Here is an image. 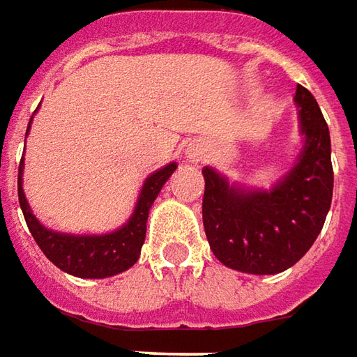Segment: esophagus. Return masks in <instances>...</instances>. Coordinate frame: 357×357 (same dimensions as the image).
Instances as JSON below:
<instances>
[{"mask_svg": "<svg viewBox=\"0 0 357 357\" xmlns=\"http://www.w3.org/2000/svg\"><path fill=\"white\" fill-rule=\"evenodd\" d=\"M185 155H188L190 162H204L208 158V148L202 142H192L185 149Z\"/></svg>", "mask_w": 357, "mask_h": 357, "instance_id": "1", "label": "esophagus"}]
</instances>
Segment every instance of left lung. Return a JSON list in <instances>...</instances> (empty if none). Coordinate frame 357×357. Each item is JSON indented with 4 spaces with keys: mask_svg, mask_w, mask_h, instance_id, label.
<instances>
[{
    "mask_svg": "<svg viewBox=\"0 0 357 357\" xmlns=\"http://www.w3.org/2000/svg\"><path fill=\"white\" fill-rule=\"evenodd\" d=\"M303 148L296 165L271 190L229 183L204 167V227L213 256L243 273L270 275L291 268L314 245L332 206L330 130L318 101L296 89Z\"/></svg>",
    "mask_w": 357,
    "mask_h": 357,
    "instance_id": "1",
    "label": "left lung"
}]
</instances>
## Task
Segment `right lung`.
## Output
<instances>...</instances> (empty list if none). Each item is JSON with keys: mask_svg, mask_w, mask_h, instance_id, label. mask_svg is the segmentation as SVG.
Segmentation results:
<instances>
[{"mask_svg": "<svg viewBox=\"0 0 357 357\" xmlns=\"http://www.w3.org/2000/svg\"><path fill=\"white\" fill-rule=\"evenodd\" d=\"M29 126H27V132H29ZM176 167H178L176 162L167 163L165 167L153 172L144 181L135 209H133L132 218L128 220V224H123L116 231L101 234V236H73V234L54 231L43 224H39V220L33 215V211L25 199L24 188H22L24 183L22 181L24 160H22L20 174H17V195H20V206L24 211L25 224L29 227L39 250L61 271L71 273L75 278H89V280L116 275V273L130 270L139 259L142 245L146 240L149 208L153 206L155 197L162 192L163 183L176 172Z\"/></svg>", "mask_w": 357, "mask_h": 357, "instance_id": "right-lung-1", "label": "right lung"}]
</instances>
